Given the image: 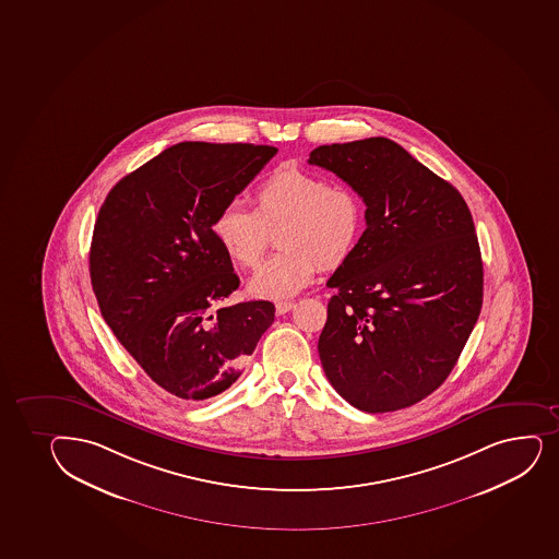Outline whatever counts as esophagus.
<instances>
[{
    "label": "esophagus",
    "instance_id": "esophagus-1",
    "mask_svg": "<svg viewBox=\"0 0 559 559\" xmlns=\"http://www.w3.org/2000/svg\"><path fill=\"white\" fill-rule=\"evenodd\" d=\"M295 305L292 300H281V302H276L275 310L276 316H284V313H288Z\"/></svg>",
    "mask_w": 559,
    "mask_h": 559
}]
</instances>
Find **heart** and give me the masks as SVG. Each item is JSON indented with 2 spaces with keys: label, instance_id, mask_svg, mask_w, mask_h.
Segmentation results:
<instances>
[{
  "label": "heart",
  "instance_id": "obj_1",
  "mask_svg": "<svg viewBox=\"0 0 559 559\" xmlns=\"http://www.w3.org/2000/svg\"><path fill=\"white\" fill-rule=\"evenodd\" d=\"M254 212L227 203L214 214L212 238L240 267H254L264 254L270 230L283 249L260 265L249 294L288 299L307 288L318 273L347 264L360 243L366 212L360 195L342 182L294 164L271 171L251 195Z\"/></svg>",
  "mask_w": 559,
  "mask_h": 559
}]
</instances>
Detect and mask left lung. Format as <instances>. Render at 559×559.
Instances as JSON below:
<instances>
[{
  "instance_id": "8db88e82",
  "label": "left lung",
  "mask_w": 559,
  "mask_h": 559,
  "mask_svg": "<svg viewBox=\"0 0 559 559\" xmlns=\"http://www.w3.org/2000/svg\"><path fill=\"white\" fill-rule=\"evenodd\" d=\"M308 163L366 203V230L319 336L334 390L367 414L419 403L456 366L480 316L484 265L462 193L393 140L319 145Z\"/></svg>"
}]
</instances>
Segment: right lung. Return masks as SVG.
I'll list each match as a JSON object with an SVG mask.
<instances>
[{
  "label": "right lung",
  "instance_id": "right-lung-1",
  "mask_svg": "<svg viewBox=\"0 0 559 559\" xmlns=\"http://www.w3.org/2000/svg\"><path fill=\"white\" fill-rule=\"evenodd\" d=\"M276 151L180 142L126 175L97 214L91 278L103 319L150 379L180 401L235 384L275 319L270 300L214 312L240 278L211 222Z\"/></svg>",
  "mask_w": 559,
  "mask_h": 559
}]
</instances>
